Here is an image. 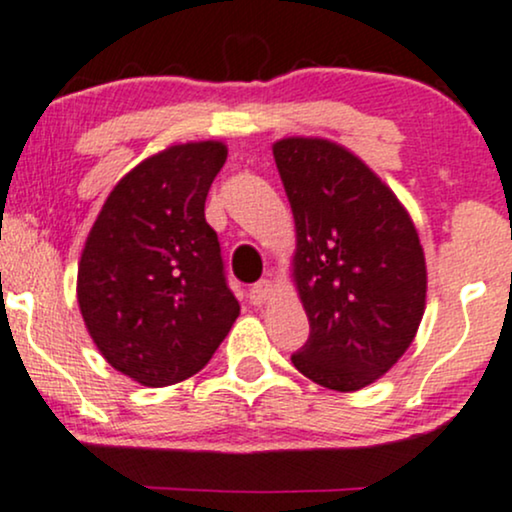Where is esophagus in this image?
<instances>
[{"instance_id":"34e87169","label":"esophagus","mask_w":512,"mask_h":512,"mask_svg":"<svg viewBox=\"0 0 512 512\" xmlns=\"http://www.w3.org/2000/svg\"><path fill=\"white\" fill-rule=\"evenodd\" d=\"M272 298H274V283L269 281V279L257 281L255 286L250 288L252 305H264V303H269V300H272Z\"/></svg>"}]
</instances>
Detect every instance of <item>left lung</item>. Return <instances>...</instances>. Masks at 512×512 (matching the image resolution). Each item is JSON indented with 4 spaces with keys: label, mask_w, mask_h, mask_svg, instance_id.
<instances>
[{
    "label": "left lung",
    "mask_w": 512,
    "mask_h": 512,
    "mask_svg": "<svg viewBox=\"0 0 512 512\" xmlns=\"http://www.w3.org/2000/svg\"><path fill=\"white\" fill-rule=\"evenodd\" d=\"M272 150L295 221L291 276L310 319V338L291 360L319 386L360 391L420 329V236L396 193L348 147L293 135Z\"/></svg>",
    "instance_id": "8db88e82"
}]
</instances>
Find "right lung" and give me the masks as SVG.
<instances>
[{
  "instance_id": "right-lung-1",
  "label": "right lung",
  "mask_w": 512,
  "mask_h": 512,
  "mask_svg": "<svg viewBox=\"0 0 512 512\" xmlns=\"http://www.w3.org/2000/svg\"><path fill=\"white\" fill-rule=\"evenodd\" d=\"M221 140L171 145L116 183L85 238L76 295L85 329L116 372L171 386L207 365L240 315L205 200Z\"/></svg>"
}]
</instances>
